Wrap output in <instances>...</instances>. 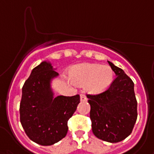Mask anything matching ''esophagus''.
Here are the masks:
<instances>
[{"label": "esophagus", "mask_w": 154, "mask_h": 154, "mask_svg": "<svg viewBox=\"0 0 154 154\" xmlns=\"http://www.w3.org/2000/svg\"><path fill=\"white\" fill-rule=\"evenodd\" d=\"M87 100H88V98L85 94H81V101H86Z\"/></svg>", "instance_id": "34e87169"}]
</instances>
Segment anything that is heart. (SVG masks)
Listing matches in <instances>:
<instances>
[{
    "mask_svg": "<svg viewBox=\"0 0 154 154\" xmlns=\"http://www.w3.org/2000/svg\"><path fill=\"white\" fill-rule=\"evenodd\" d=\"M69 76L73 84L85 85L87 93L97 94L109 88L113 81L114 72L108 65L81 63L69 69Z\"/></svg>",
    "mask_w": 154,
    "mask_h": 154,
    "instance_id": "obj_1",
    "label": "heart"
}]
</instances>
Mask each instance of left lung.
<instances>
[{
    "mask_svg": "<svg viewBox=\"0 0 154 154\" xmlns=\"http://www.w3.org/2000/svg\"><path fill=\"white\" fill-rule=\"evenodd\" d=\"M108 62L116 78L105 92L87 97L94 136L104 141L118 143L133 131L137 119V101L133 81L121 68Z\"/></svg>",
    "mask_w": 154,
    "mask_h": 154,
    "instance_id": "8db88e82",
    "label": "left lung"
}]
</instances>
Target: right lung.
Masks as SVG:
<instances>
[{"label":"right lung","mask_w":154,"mask_h":154,"mask_svg":"<svg viewBox=\"0 0 154 154\" xmlns=\"http://www.w3.org/2000/svg\"><path fill=\"white\" fill-rule=\"evenodd\" d=\"M49 61L34 68L22 88L20 121L25 133L33 142L50 146L66 136L67 122L80 103V95L54 97L53 79L58 77Z\"/></svg>","instance_id":"add662e5"}]
</instances>
